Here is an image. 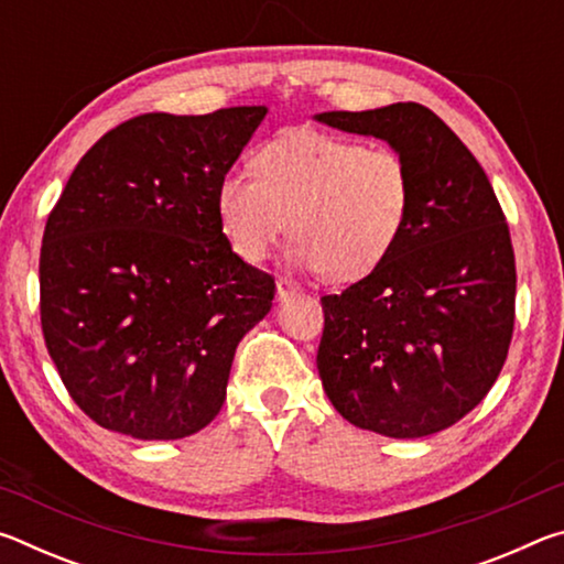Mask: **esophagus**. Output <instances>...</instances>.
<instances>
[{"label": "esophagus", "instance_id": "34e87169", "mask_svg": "<svg viewBox=\"0 0 564 564\" xmlns=\"http://www.w3.org/2000/svg\"><path fill=\"white\" fill-rule=\"evenodd\" d=\"M275 293H279V301L291 299V295L299 293V283H293L291 279H279L275 281Z\"/></svg>", "mask_w": 564, "mask_h": 564}]
</instances>
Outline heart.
<instances>
[{
	"mask_svg": "<svg viewBox=\"0 0 564 564\" xmlns=\"http://www.w3.org/2000/svg\"><path fill=\"white\" fill-rule=\"evenodd\" d=\"M253 174L226 171L216 214L231 251L259 263L289 234L291 261L328 281L373 273L405 231L413 208L408 161L390 147L295 129L253 156Z\"/></svg>",
	"mask_w": 564,
	"mask_h": 564,
	"instance_id": "b5f03b06",
	"label": "heart"
}]
</instances>
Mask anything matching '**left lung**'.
I'll list each match as a JSON object with an SVG mask.
<instances>
[{
    "label": "left lung",
    "instance_id": "8db88e82",
    "mask_svg": "<svg viewBox=\"0 0 564 564\" xmlns=\"http://www.w3.org/2000/svg\"><path fill=\"white\" fill-rule=\"evenodd\" d=\"M316 121L383 139L413 176V208L388 259L321 299L323 390L362 431L441 433L488 395L508 358L518 279L502 208L470 149L423 104Z\"/></svg>",
    "mask_w": 564,
    "mask_h": 564
}]
</instances>
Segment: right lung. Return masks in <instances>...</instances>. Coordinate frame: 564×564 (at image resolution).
Instances as JSON below:
<instances>
[{
	"label": "right lung",
	"mask_w": 564,
	"mask_h": 564,
	"mask_svg": "<svg viewBox=\"0 0 564 564\" xmlns=\"http://www.w3.org/2000/svg\"><path fill=\"white\" fill-rule=\"evenodd\" d=\"M269 109L144 113L94 144L46 218V350L94 423L178 441L218 415L275 283L231 251L216 186Z\"/></svg>",
	"instance_id": "1"
}]
</instances>
